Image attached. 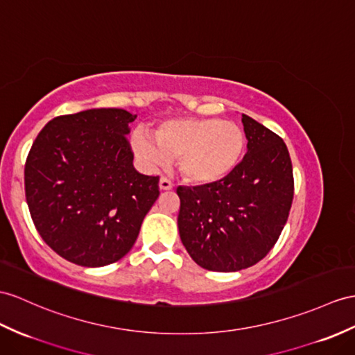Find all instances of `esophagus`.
Segmentation results:
<instances>
[{
  "instance_id": "1",
  "label": "esophagus",
  "mask_w": 355,
  "mask_h": 355,
  "mask_svg": "<svg viewBox=\"0 0 355 355\" xmlns=\"http://www.w3.org/2000/svg\"><path fill=\"white\" fill-rule=\"evenodd\" d=\"M171 188H173V184L170 182L168 179H166V178L159 179V189H161V191H168V189H171Z\"/></svg>"
}]
</instances>
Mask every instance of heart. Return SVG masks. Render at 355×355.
<instances>
[{
	"label": "heart",
	"instance_id": "1",
	"mask_svg": "<svg viewBox=\"0 0 355 355\" xmlns=\"http://www.w3.org/2000/svg\"><path fill=\"white\" fill-rule=\"evenodd\" d=\"M135 157L148 167L178 158V168L188 184L209 187L232 175L245 152L243 128L215 117H175L157 123L153 135L135 132Z\"/></svg>",
	"mask_w": 355,
	"mask_h": 355
}]
</instances>
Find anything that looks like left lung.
Wrapping results in <instances>:
<instances>
[{
    "mask_svg": "<svg viewBox=\"0 0 355 355\" xmlns=\"http://www.w3.org/2000/svg\"><path fill=\"white\" fill-rule=\"evenodd\" d=\"M247 153L232 175L209 187H179L178 227L193 261L233 272L270 253L288 221L292 162L282 138L243 114Z\"/></svg>",
    "mask_w": 355,
    "mask_h": 355,
    "instance_id": "8db88e82",
    "label": "left lung"
}]
</instances>
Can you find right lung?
Returning a JSON list of instances; mask_svg holds the SVG:
<instances>
[{
    "instance_id": "1",
    "label": "right lung",
    "mask_w": 355,
    "mask_h": 355,
    "mask_svg": "<svg viewBox=\"0 0 355 355\" xmlns=\"http://www.w3.org/2000/svg\"><path fill=\"white\" fill-rule=\"evenodd\" d=\"M137 116L93 108L46 123L25 162V197L42 239L66 261L98 268L135 244L158 176L134 168L126 135Z\"/></svg>"
}]
</instances>
